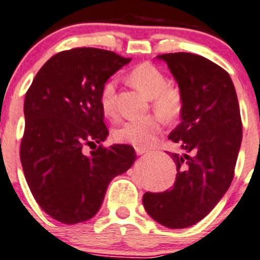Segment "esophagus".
<instances>
[{
  "label": "esophagus",
  "instance_id": "esophagus-1",
  "mask_svg": "<svg viewBox=\"0 0 260 260\" xmlns=\"http://www.w3.org/2000/svg\"><path fill=\"white\" fill-rule=\"evenodd\" d=\"M147 152H148V150L144 149V148H136L137 155H143V154H145Z\"/></svg>",
  "mask_w": 260,
  "mask_h": 260
}]
</instances>
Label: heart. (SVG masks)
Wrapping results in <instances>:
<instances>
[{"instance_id": "heart-1", "label": "heart", "mask_w": 260, "mask_h": 260, "mask_svg": "<svg viewBox=\"0 0 260 260\" xmlns=\"http://www.w3.org/2000/svg\"><path fill=\"white\" fill-rule=\"evenodd\" d=\"M127 80L133 87L152 100L154 112L165 121L172 122L180 117L184 110V93L179 86L169 84L165 74L155 65L150 62L137 65L128 73ZM100 104L107 117L116 116L115 80H107L104 84L100 93ZM160 117L149 116L124 122L115 131L113 137L118 143L131 144L136 148L152 147L162 131Z\"/></svg>"}]
</instances>
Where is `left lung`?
<instances>
[{
  "instance_id": "1",
  "label": "left lung",
  "mask_w": 260,
  "mask_h": 260,
  "mask_svg": "<svg viewBox=\"0 0 260 260\" xmlns=\"http://www.w3.org/2000/svg\"><path fill=\"white\" fill-rule=\"evenodd\" d=\"M184 93L181 123L169 139L184 155L170 153L176 164L174 186L164 192H145L144 209L158 223L186 228L206 217L235 176L242 142L238 99L223 68L192 53L159 55Z\"/></svg>"
}]
</instances>
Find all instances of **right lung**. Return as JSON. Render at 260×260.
Returning <instances> with one entry per match:
<instances>
[{
  "label": "right lung",
  "mask_w": 260,
  "mask_h": 260,
  "mask_svg": "<svg viewBox=\"0 0 260 260\" xmlns=\"http://www.w3.org/2000/svg\"><path fill=\"white\" fill-rule=\"evenodd\" d=\"M131 60L98 48L60 51L25 93L22 168L39 206L61 223L92 218L111 180L136 161L131 145H102L108 131L100 104L105 82ZM95 143L98 149L85 156L84 145Z\"/></svg>",
  "instance_id": "right-lung-1"
}]
</instances>
